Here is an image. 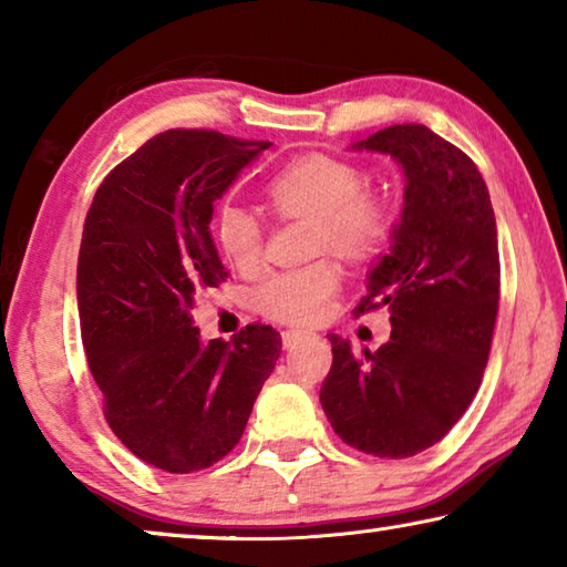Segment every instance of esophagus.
<instances>
[{
  "label": "esophagus",
  "mask_w": 567,
  "mask_h": 567,
  "mask_svg": "<svg viewBox=\"0 0 567 567\" xmlns=\"http://www.w3.org/2000/svg\"><path fill=\"white\" fill-rule=\"evenodd\" d=\"M305 338H310V332H305V330H285L282 332V344H285V348H292V344H297V342L305 340Z\"/></svg>",
  "instance_id": "34e87169"
}]
</instances>
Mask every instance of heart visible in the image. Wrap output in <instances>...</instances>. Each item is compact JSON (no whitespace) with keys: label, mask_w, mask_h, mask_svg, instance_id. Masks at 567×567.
Segmentation results:
<instances>
[{"label":"heart","mask_w":567,"mask_h":567,"mask_svg":"<svg viewBox=\"0 0 567 567\" xmlns=\"http://www.w3.org/2000/svg\"><path fill=\"white\" fill-rule=\"evenodd\" d=\"M267 197L282 215L315 217V245L350 260H364L388 243L392 213L385 197L362 187V172L350 162L310 155L287 165L270 179ZM217 245L239 270L262 260L265 225L255 209L225 205L217 215ZM340 287V267L318 260L267 277L255 287L252 302L265 318L290 324L318 322Z\"/></svg>","instance_id":"b5f03b06"}]
</instances>
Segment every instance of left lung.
<instances>
[{
  "label": "left lung",
  "instance_id": "1",
  "mask_svg": "<svg viewBox=\"0 0 567 567\" xmlns=\"http://www.w3.org/2000/svg\"><path fill=\"white\" fill-rule=\"evenodd\" d=\"M352 150L382 152L405 172L390 255L368 277L354 315L390 307V340L352 352L340 334L320 402L342 443L412 457L463 417L491 354L501 257L485 179L463 150L425 124H392Z\"/></svg>",
  "mask_w": 567,
  "mask_h": 567
}]
</instances>
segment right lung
Here are the masks:
<instances>
[{"instance_id":"obj_1","label":"right lung","mask_w":567,"mask_h":567,"mask_svg":"<svg viewBox=\"0 0 567 567\" xmlns=\"http://www.w3.org/2000/svg\"><path fill=\"white\" fill-rule=\"evenodd\" d=\"M267 147L167 130L104 177L84 219L76 307L104 417L165 473L223 460L280 358L270 324L203 342L189 315L197 292L227 277L209 235L215 199Z\"/></svg>"}]
</instances>
